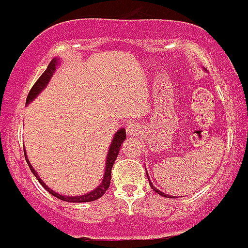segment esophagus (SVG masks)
<instances>
[{
    "label": "esophagus",
    "mask_w": 248,
    "mask_h": 248,
    "mask_svg": "<svg viewBox=\"0 0 248 248\" xmlns=\"http://www.w3.org/2000/svg\"><path fill=\"white\" fill-rule=\"evenodd\" d=\"M141 133V127L140 124H136V122H132L127 126V134L128 136H139Z\"/></svg>",
    "instance_id": "esophagus-1"
}]
</instances>
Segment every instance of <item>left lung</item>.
I'll list each match as a JSON object with an SVG mask.
<instances>
[{
  "mask_svg": "<svg viewBox=\"0 0 248 248\" xmlns=\"http://www.w3.org/2000/svg\"><path fill=\"white\" fill-rule=\"evenodd\" d=\"M146 174H148V173H146ZM148 180H149V183H150V186H151V188H153V190H154V191H156V193H157V194H160L161 196H165V198H170V196L166 195V194H163L162 191H160V190H158V189H156L155 186H154V185H153V183L150 182V179H149V177H148Z\"/></svg>",
  "mask_w": 248,
  "mask_h": 248,
  "instance_id": "1",
  "label": "left lung"
}]
</instances>
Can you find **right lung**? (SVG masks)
Here are the masks:
<instances>
[{
    "instance_id": "obj_1",
    "label": "right lung",
    "mask_w": 248,
    "mask_h": 248,
    "mask_svg": "<svg viewBox=\"0 0 248 248\" xmlns=\"http://www.w3.org/2000/svg\"><path fill=\"white\" fill-rule=\"evenodd\" d=\"M57 64H58L57 58H54V59L50 60V63L48 64V66H47V69H46L45 73H43L42 75L38 78V80L36 81L35 85L31 87L30 92H29V94H28V98H26V104H29V103H30L31 100H32L33 98H35L36 95H37L38 93H40L41 91H42L43 88L47 86V83L49 82L50 78H52L53 73L55 71V66H57ZM124 139H126V131H124V128L119 129V131H117V133L115 134L114 139H112L111 145H110V148H109V153H108V157H107V166H105L104 179H103L102 184H100L97 189H94L93 191H91V193H88V194H85V195H82V196H63V195H60V194H57L55 191H53L50 188H48L47 185H46L45 183L41 180V178L38 177V174L36 173V170H33L32 166L30 165L28 157H26L25 150H24V155H25V160H26V162H28L29 167H30L31 172L33 173V175L37 178V180L40 182V184L42 185L43 188H45L48 193L52 194V195L55 196L57 199H60V200H63V201H68V202H90V201H94V200H97V199L102 198V196L105 194V191L109 189L110 180H111L112 165H114L115 160H116L117 155H119V150H120V148H121V144Z\"/></svg>"
}]
</instances>
